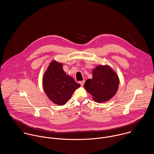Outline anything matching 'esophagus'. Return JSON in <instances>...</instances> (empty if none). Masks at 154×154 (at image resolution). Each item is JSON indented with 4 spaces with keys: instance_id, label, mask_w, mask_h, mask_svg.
Listing matches in <instances>:
<instances>
[{
    "instance_id": "1",
    "label": "esophagus",
    "mask_w": 154,
    "mask_h": 154,
    "mask_svg": "<svg viewBox=\"0 0 154 154\" xmlns=\"http://www.w3.org/2000/svg\"><path fill=\"white\" fill-rule=\"evenodd\" d=\"M85 80H83V81L80 82L79 83H80V84L81 85H82V86H83V85H84V84H85Z\"/></svg>"
}]
</instances>
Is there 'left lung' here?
Masks as SVG:
<instances>
[{"mask_svg":"<svg viewBox=\"0 0 154 154\" xmlns=\"http://www.w3.org/2000/svg\"><path fill=\"white\" fill-rule=\"evenodd\" d=\"M119 83L117 74L109 66H99L93 70L92 79L85 83V90L98 103L110 100L116 93Z\"/></svg>","mask_w":154,"mask_h":154,"instance_id":"left-lung-1","label":"left lung"}]
</instances>
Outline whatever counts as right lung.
Returning <instances> with one entry per match:
<instances>
[{
  "label": "right lung",
  "mask_w": 154,
  "mask_h": 154,
  "mask_svg": "<svg viewBox=\"0 0 154 154\" xmlns=\"http://www.w3.org/2000/svg\"><path fill=\"white\" fill-rule=\"evenodd\" d=\"M44 91L52 102L58 105L65 104L73 92L80 85L67 75L63 69V64L53 61L43 77Z\"/></svg>",
  "instance_id": "add662e5"
}]
</instances>
